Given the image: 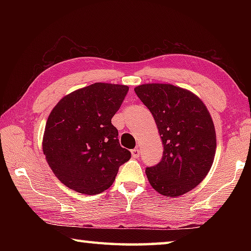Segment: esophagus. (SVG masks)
I'll return each instance as SVG.
<instances>
[{
    "label": "esophagus",
    "instance_id": "obj_1",
    "mask_svg": "<svg viewBox=\"0 0 251 251\" xmlns=\"http://www.w3.org/2000/svg\"><path fill=\"white\" fill-rule=\"evenodd\" d=\"M139 155H141V151H139L138 148H134V150L131 151V156H133L134 158H138Z\"/></svg>",
    "mask_w": 251,
    "mask_h": 251
}]
</instances>
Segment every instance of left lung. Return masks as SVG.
I'll list each match as a JSON object with an SVG mask.
<instances>
[{
	"mask_svg": "<svg viewBox=\"0 0 251 251\" xmlns=\"http://www.w3.org/2000/svg\"><path fill=\"white\" fill-rule=\"evenodd\" d=\"M135 93L151 110L164 151L146 168L148 181L164 196L177 197L201 184L216 152L215 126L205 104L184 88L171 84H144Z\"/></svg>",
	"mask_w": 251,
	"mask_h": 251,
	"instance_id": "8db88e82",
	"label": "left lung"
}]
</instances>
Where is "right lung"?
Masks as SVG:
<instances>
[{"mask_svg":"<svg viewBox=\"0 0 251 251\" xmlns=\"http://www.w3.org/2000/svg\"><path fill=\"white\" fill-rule=\"evenodd\" d=\"M128 86L95 83L58 101L48 118L43 151L59 181L85 195L109 188L118 168L130 158L120 145L112 118Z\"/></svg>","mask_w":251,"mask_h":251,"instance_id":"1","label":"right lung"}]
</instances>
